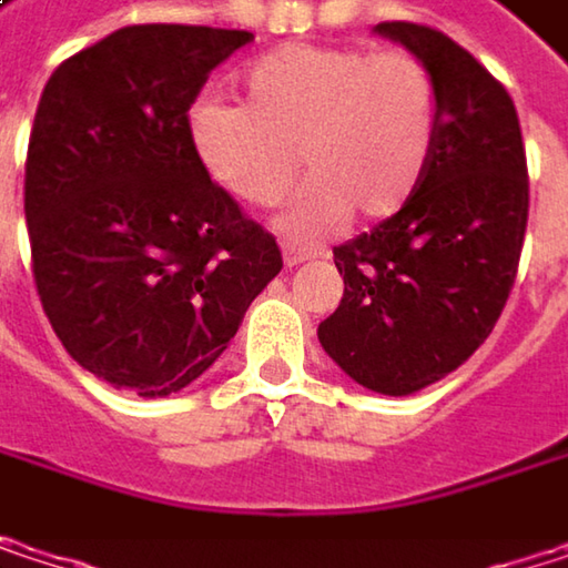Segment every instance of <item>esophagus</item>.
<instances>
[{"label":"esophagus","instance_id":"esophagus-1","mask_svg":"<svg viewBox=\"0 0 568 568\" xmlns=\"http://www.w3.org/2000/svg\"><path fill=\"white\" fill-rule=\"evenodd\" d=\"M283 256H285V266H298V263H305V260H318V256H325V250H312V246L285 243Z\"/></svg>","mask_w":568,"mask_h":568}]
</instances>
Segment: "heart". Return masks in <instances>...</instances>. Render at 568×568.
Instances as JSON below:
<instances>
[{
	"label": "heart",
	"instance_id": "b5f03b06",
	"mask_svg": "<svg viewBox=\"0 0 568 568\" xmlns=\"http://www.w3.org/2000/svg\"><path fill=\"white\" fill-rule=\"evenodd\" d=\"M246 104L200 98L190 144L206 173L253 206H276L295 236L388 220L420 190L437 148L440 94L430 64L407 49L283 45L246 68ZM303 164H297V158Z\"/></svg>",
	"mask_w": 568,
	"mask_h": 568
}]
</instances>
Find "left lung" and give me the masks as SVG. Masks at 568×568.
<instances>
[{"label": "left lung", "mask_w": 568, "mask_h": 568, "mask_svg": "<svg viewBox=\"0 0 568 568\" xmlns=\"http://www.w3.org/2000/svg\"><path fill=\"white\" fill-rule=\"evenodd\" d=\"M378 32L430 64L437 148L407 206L335 246L345 292L318 342L348 378L397 397L460 368L494 332L519 270L529 173L513 98L477 58L430 26Z\"/></svg>", "instance_id": "obj_1"}]
</instances>
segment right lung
<instances>
[{"label": "right lung", "instance_id": "1", "mask_svg": "<svg viewBox=\"0 0 568 568\" xmlns=\"http://www.w3.org/2000/svg\"><path fill=\"white\" fill-rule=\"evenodd\" d=\"M253 32L124 26L52 71L26 154L32 280L64 352L164 397L200 378L283 270L273 233L206 173L190 104Z\"/></svg>", "mask_w": 568, "mask_h": 568}]
</instances>
